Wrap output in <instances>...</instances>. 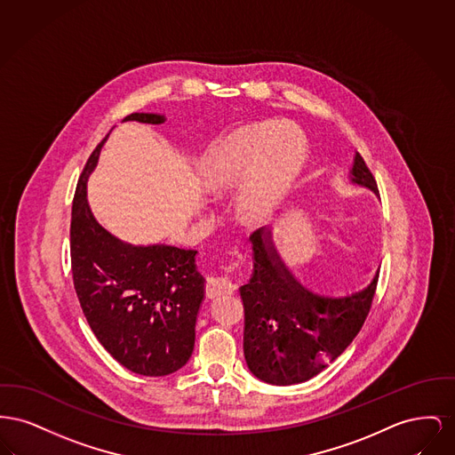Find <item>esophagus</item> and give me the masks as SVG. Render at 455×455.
<instances>
[{
	"label": "esophagus",
	"instance_id": "obj_1",
	"mask_svg": "<svg viewBox=\"0 0 455 455\" xmlns=\"http://www.w3.org/2000/svg\"><path fill=\"white\" fill-rule=\"evenodd\" d=\"M236 284L229 277H212L207 284V296L211 299H217L222 296H229L236 292Z\"/></svg>",
	"mask_w": 455,
	"mask_h": 455
}]
</instances>
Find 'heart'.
Returning <instances> with one entry per match:
<instances>
[{"instance_id":"b5f03b06","label":"heart","mask_w":455,"mask_h":455,"mask_svg":"<svg viewBox=\"0 0 455 455\" xmlns=\"http://www.w3.org/2000/svg\"><path fill=\"white\" fill-rule=\"evenodd\" d=\"M308 145L291 123H251L239 126L211 152L204 183L214 195L235 192L236 212L248 224H265L283 207L303 172Z\"/></svg>"}]
</instances>
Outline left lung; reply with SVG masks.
Listing matches in <instances>:
<instances>
[{"label":"left lung","mask_w":455,"mask_h":455,"mask_svg":"<svg viewBox=\"0 0 455 455\" xmlns=\"http://www.w3.org/2000/svg\"><path fill=\"white\" fill-rule=\"evenodd\" d=\"M349 181L379 196L373 174L358 152ZM253 275L239 289L244 305L243 351L250 371L270 385H294L318 375L358 335L375 294L371 281L346 296L318 294L305 286L279 255L272 229L251 236Z\"/></svg>","instance_id":"left-lung-1"}]
</instances>
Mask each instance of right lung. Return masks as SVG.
I'll use <instances>...</instances> for the list:
<instances>
[{
    "instance_id": "add662e5",
    "label": "right lung",
    "mask_w": 455,
    "mask_h": 455,
    "mask_svg": "<svg viewBox=\"0 0 455 455\" xmlns=\"http://www.w3.org/2000/svg\"><path fill=\"white\" fill-rule=\"evenodd\" d=\"M123 121L161 124L166 116L133 113ZM106 140L91 154L73 196V284L104 349L133 373L164 377L192 356L205 279L196 270L195 250L164 243L132 244L97 222L87 200V181Z\"/></svg>"
}]
</instances>
